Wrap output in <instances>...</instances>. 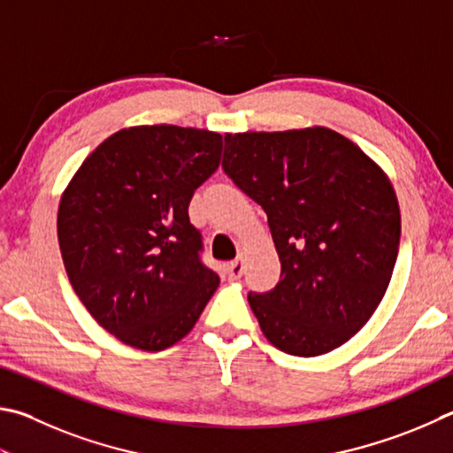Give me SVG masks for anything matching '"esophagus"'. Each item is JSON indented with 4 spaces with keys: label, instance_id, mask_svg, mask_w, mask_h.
Returning <instances> with one entry per match:
<instances>
[{
    "label": "esophagus",
    "instance_id": "esophagus-1",
    "mask_svg": "<svg viewBox=\"0 0 453 453\" xmlns=\"http://www.w3.org/2000/svg\"><path fill=\"white\" fill-rule=\"evenodd\" d=\"M226 271L232 279H240L243 275V271H245V257H243V255H240V257H237L235 261H229L226 265Z\"/></svg>",
    "mask_w": 453,
    "mask_h": 453
}]
</instances>
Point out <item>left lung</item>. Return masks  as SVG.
Listing matches in <instances>:
<instances>
[{
    "instance_id": "left-lung-1",
    "label": "left lung",
    "mask_w": 453,
    "mask_h": 453,
    "mask_svg": "<svg viewBox=\"0 0 453 453\" xmlns=\"http://www.w3.org/2000/svg\"><path fill=\"white\" fill-rule=\"evenodd\" d=\"M221 168L267 213L281 279L248 301L267 341L319 357L355 336L380 305L400 245L388 176L325 127L226 134Z\"/></svg>"
}]
</instances>
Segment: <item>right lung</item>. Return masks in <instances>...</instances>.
I'll return each instance as SVG.
<instances>
[{"mask_svg": "<svg viewBox=\"0 0 453 453\" xmlns=\"http://www.w3.org/2000/svg\"><path fill=\"white\" fill-rule=\"evenodd\" d=\"M224 138L133 127L98 144L63 192L57 235L77 297L128 347L164 350L192 331L219 277L200 257L188 205Z\"/></svg>", "mask_w": 453, "mask_h": 453, "instance_id": "right-lung-1", "label": "right lung"}]
</instances>
